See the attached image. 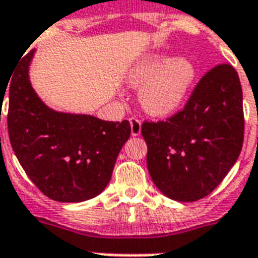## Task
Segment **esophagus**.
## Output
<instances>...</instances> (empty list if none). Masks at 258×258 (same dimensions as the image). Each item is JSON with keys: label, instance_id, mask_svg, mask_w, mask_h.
I'll return each instance as SVG.
<instances>
[{"label": "esophagus", "instance_id": "obj_1", "mask_svg": "<svg viewBox=\"0 0 258 258\" xmlns=\"http://www.w3.org/2000/svg\"><path fill=\"white\" fill-rule=\"evenodd\" d=\"M130 124H131V135L133 137H139L142 133V121L138 117H131Z\"/></svg>", "mask_w": 258, "mask_h": 258}]
</instances>
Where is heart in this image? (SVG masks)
I'll list each match as a JSON object with an SVG mask.
<instances>
[{
	"mask_svg": "<svg viewBox=\"0 0 258 258\" xmlns=\"http://www.w3.org/2000/svg\"><path fill=\"white\" fill-rule=\"evenodd\" d=\"M196 66L184 56L151 52L135 62L127 80L141 87L139 101L153 116H170L182 108L196 80Z\"/></svg>",
	"mask_w": 258,
	"mask_h": 258,
	"instance_id": "b5f03b06",
	"label": "heart"
}]
</instances>
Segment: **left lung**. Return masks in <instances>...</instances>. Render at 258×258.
Wrapping results in <instances>:
<instances>
[{"mask_svg": "<svg viewBox=\"0 0 258 258\" xmlns=\"http://www.w3.org/2000/svg\"><path fill=\"white\" fill-rule=\"evenodd\" d=\"M147 169L159 191L178 202L204 198L222 182L244 142L242 89L236 70L221 64L196 87L183 111L143 123Z\"/></svg>", "mask_w": 258, "mask_h": 258, "instance_id": "left-lung-1", "label": "left lung"}]
</instances>
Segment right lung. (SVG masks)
<instances>
[{"instance_id": "add662e5", "label": "right lung", "mask_w": 258, "mask_h": 258, "mask_svg": "<svg viewBox=\"0 0 258 258\" xmlns=\"http://www.w3.org/2000/svg\"><path fill=\"white\" fill-rule=\"evenodd\" d=\"M34 52L21 58L8 82L12 149L46 197L58 202L88 201L107 187L131 125L128 120L105 121L48 107L30 83Z\"/></svg>"}]
</instances>
